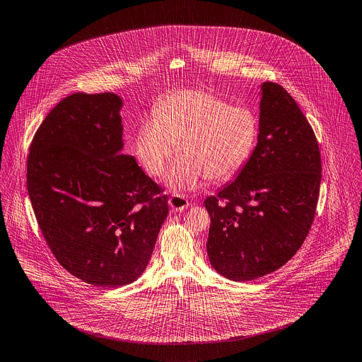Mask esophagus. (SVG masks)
<instances>
[{
    "label": "esophagus",
    "mask_w": 362,
    "mask_h": 362,
    "mask_svg": "<svg viewBox=\"0 0 362 362\" xmlns=\"http://www.w3.org/2000/svg\"><path fill=\"white\" fill-rule=\"evenodd\" d=\"M168 204L173 210L175 211H182L184 209H187L189 206V202L188 199H185L184 197H180V195H173V197L168 199Z\"/></svg>",
    "instance_id": "esophagus-1"
}]
</instances>
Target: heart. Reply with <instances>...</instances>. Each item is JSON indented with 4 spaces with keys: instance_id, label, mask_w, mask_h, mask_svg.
I'll use <instances>...</instances> for the list:
<instances>
[{
    "instance_id": "obj_1",
    "label": "heart",
    "mask_w": 362,
    "mask_h": 362,
    "mask_svg": "<svg viewBox=\"0 0 362 362\" xmlns=\"http://www.w3.org/2000/svg\"><path fill=\"white\" fill-rule=\"evenodd\" d=\"M152 116L136 132L134 152L149 175L162 177L177 145L180 158L165 182L177 195L195 191L206 177L235 175L257 141L256 115L209 91H175L156 103Z\"/></svg>"
}]
</instances>
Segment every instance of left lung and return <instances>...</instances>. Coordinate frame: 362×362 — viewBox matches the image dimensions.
Masks as SVG:
<instances>
[{
  "instance_id": "obj_1",
  "label": "left lung",
  "mask_w": 362,
  "mask_h": 362,
  "mask_svg": "<svg viewBox=\"0 0 362 362\" xmlns=\"http://www.w3.org/2000/svg\"><path fill=\"white\" fill-rule=\"evenodd\" d=\"M321 170L317 138L296 100L265 81L255 151L235 181L204 200L213 268L243 282L288 263L314 221Z\"/></svg>"
}]
</instances>
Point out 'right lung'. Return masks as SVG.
<instances>
[{
  "mask_svg": "<svg viewBox=\"0 0 362 362\" xmlns=\"http://www.w3.org/2000/svg\"><path fill=\"white\" fill-rule=\"evenodd\" d=\"M113 93L62 99L34 135L28 192L38 227L59 264L102 288L136 281L168 214L167 195L124 155Z\"/></svg>",
  "mask_w": 362,
  "mask_h": 362,
  "instance_id": "obj_1",
  "label": "right lung"
}]
</instances>
